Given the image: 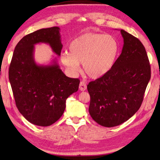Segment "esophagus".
<instances>
[{
	"label": "esophagus",
	"instance_id": "obj_1",
	"mask_svg": "<svg viewBox=\"0 0 160 160\" xmlns=\"http://www.w3.org/2000/svg\"><path fill=\"white\" fill-rule=\"evenodd\" d=\"M79 89H80V91H85V90H86L87 85H86L85 82H82H82H80V85H79Z\"/></svg>",
	"mask_w": 160,
	"mask_h": 160
}]
</instances>
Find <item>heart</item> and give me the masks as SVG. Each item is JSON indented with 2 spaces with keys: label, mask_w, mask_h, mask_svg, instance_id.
Returning a JSON list of instances; mask_svg holds the SVG:
<instances>
[{
  "label": "heart",
  "mask_w": 160,
  "mask_h": 160,
  "mask_svg": "<svg viewBox=\"0 0 160 160\" xmlns=\"http://www.w3.org/2000/svg\"><path fill=\"white\" fill-rule=\"evenodd\" d=\"M70 53L63 52L61 60L70 72L79 70V63L88 78L98 79L112 68L119 52L115 37L96 32H86L70 43Z\"/></svg>",
  "instance_id": "b5f03b06"
}]
</instances>
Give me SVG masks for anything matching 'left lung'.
Returning a JSON list of instances; mask_svg holds the SVG:
<instances>
[{
	"instance_id": "1",
	"label": "left lung",
	"mask_w": 160,
	"mask_h": 160,
	"mask_svg": "<svg viewBox=\"0 0 160 160\" xmlns=\"http://www.w3.org/2000/svg\"><path fill=\"white\" fill-rule=\"evenodd\" d=\"M121 33L122 52L113 68L88 85L91 117L109 128L124 123L138 112L151 77L150 62L141 42L123 29Z\"/></svg>"
}]
</instances>
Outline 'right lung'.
I'll list each match as a JSON object with an SVG mask.
<instances>
[{
    "mask_svg": "<svg viewBox=\"0 0 160 160\" xmlns=\"http://www.w3.org/2000/svg\"><path fill=\"white\" fill-rule=\"evenodd\" d=\"M60 28L41 29L24 37L15 48L9 67V80L16 107L29 122L48 126L61 117L66 101L77 92L78 78L67 77L56 60L49 66H39L34 59V44H48L61 55L63 45Z\"/></svg>",
    "mask_w": 160,
    "mask_h": 160,
    "instance_id": "1",
    "label": "right lung"
}]
</instances>
